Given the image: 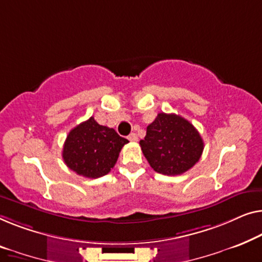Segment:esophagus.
Listing matches in <instances>:
<instances>
[{
  "instance_id": "34e87169",
  "label": "esophagus",
  "mask_w": 262,
  "mask_h": 262,
  "mask_svg": "<svg viewBox=\"0 0 262 262\" xmlns=\"http://www.w3.org/2000/svg\"><path fill=\"white\" fill-rule=\"evenodd\" d=\"M128 140H130V142H137V140H138L137 135H136V134H131L130 136H128Z\"/></svg>"
}]
</instances>
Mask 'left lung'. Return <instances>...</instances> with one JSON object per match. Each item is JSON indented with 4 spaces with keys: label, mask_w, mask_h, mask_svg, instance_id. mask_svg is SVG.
<instances>
[{
    "label": "left lung",
    "mask_w": 262,
    "mask_h": 262,
    "mask_svg": "<svg viewBox=\"0 0 262 262\" xmlns=\"http://www.w3.org/2000/svg\"><path fill=\"white\" fill-rule=\"evenodd\" d=\"M151 168L168 176L181 175L200 161L204 143L194 125L183 117L158 113L139 142Z\"/></svg>",
    "instance_id": "1"
}]
</instances>
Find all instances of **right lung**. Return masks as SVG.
<instances>
[{
	"mask_svg": "<svg viewBox=\"0 0 262 262\" xmlns=\"http://www.w3.org/2000/svg\"><path fill=\"white\" fill-rule=\"evenodd\" d=\"M127 143L113 128L99 125L91 117L70 131L63 144L62 158L78 175L98 178L111 171L120 150Z\"/></svg>",
	"mask_w": 262,
	"mask_h": 262,
	"instance_id": "add662e5",
	"label": "right lung"
}]
</instances>
